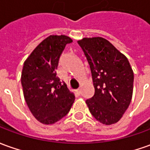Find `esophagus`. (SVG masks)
<instances>
[{
    "instance_id": "34e87169",
    "label": "esophagus",
    "mask_w": 150,
    "mask_h": 150,
    "mask_svg": "<svg viewBox=\"0 0 150 150\" xmlns=\"http://www.w3.org/2000/svg\"><path fill=\"white\" fill-rule=\"evenodd\" d=\"M76 93H78L79 95H80V94H81V89H80V88L77 89V90H76Z\"/></svg>"
}]
</instances>
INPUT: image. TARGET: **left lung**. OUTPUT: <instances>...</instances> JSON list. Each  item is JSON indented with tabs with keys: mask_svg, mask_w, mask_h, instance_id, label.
Here are the masks:
<instances>
[{
	"mask_svg": "<svg viewBox=\"0 0 150 150\" xmlns=\"http://www.w3.org/2000/svg\"><path fill=\"white\" fill-rule=\"evenodd\" d=\"M91 69L94 96L86 100L93 117L103 124L119 122L129 106L133 71L124 54L102 37L78 40Z\"/></svg>",
	"mask_w": 150,
	"mask_h": 150,
	"instance_id": "8db88e82",
	"label": "left lung"
}]
</instances>
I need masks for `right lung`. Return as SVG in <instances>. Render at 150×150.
Wrapping results in <instances>:
<instances>
[{
  "instance_id": "add662e5",
  "label": "right lung",
  "mask_w": 150,
  "mask_h": 150,
  "mask_svg": "<svg viewBox=\"0 0 150 150\" xmlns=\"http://www.w3.org/2000/svg\"><path fill=\"white\" fill-rule=\"evenodd\" d=\"M71 42L67 35H50L24 62L21 75L24 99L31 114L43 124L59 121L74 103V93L56 76L61 54Z\"/></svg>"
}]
</instances>
